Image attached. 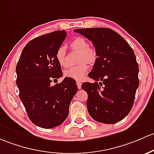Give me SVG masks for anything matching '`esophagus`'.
<instances>
[{
  "label": "esophagus",
  "instance_id": "34e87169",
  "mask_svg": "<svg viewBox=\"0 0 154 154\" xmlns=\"http://www.w3.org/2000/svg\"><path fill=\"white\" fill-rule=\"evenodd\" d=\"M77 88H78V89H80L81 87H82V83H81L80 82H79V81H77Z\"/></svg>",
  "mask_w": 154,
  "mask_h": 154
}]
</instances>
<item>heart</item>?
I'll use <instances>...</instances> for the list:
<instances>
[{"mask_svg": "<svg viewBox=\"0 0 154 154\" xmlns=\"http://www.w3.org/2000/svg\"><path fill=\"white\" fill-rule=\"evenodd\" d=\"M71 48L73 50H77L80 51V61H85L91 63L95 60L96 58V52L95 50L89 47L88 42L86 39L82 37H77L71 42ZM55 58L58 60V63L61 66H66V47L61 45L58 48ZM88 70V66L85 63H82L77 66L68 67L64 70V75L69 78L73 79L75 80H81L85 77L86 73Z\"/></svg>", "mask_w": 154, "mask_h": 154, "instance_id": "1", "label": "heart"}]
</instances>
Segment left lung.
<instances>
[{"label":"left lung","instance_id":"left-lung-1","mask_svg":"<svg viewBox=\"0 0 154 154\" xmlns=\"http://www.w3.org/2000/svg\"><path fill=\"white\" fill-rule=\"evenodd\" d=\"M74 31L92 42L98 56L88 74L96 82L82 85L88 94V111L99 123L119 122L132 108L139 86V67L134 51L121 35L109 28Z\"/></svg>","mask_w":154,"mask_h":154}]
</instances>
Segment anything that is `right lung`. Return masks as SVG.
Returning <instances> with one entry per match:
<instances>
[{"label": "right lung", "instance_id": "add662e5", "mask_svg": "<svg viewBox=\"0 0 154 154\" xmlns=\"http://www.w3.org/2000/svg\"><path fill=\"white\" fill-rule=\"evenodd\" d=\"M66 36L65 30H57L32 39L16 66L20 100L30 121L44 129L58 126L66 119L69 104L77 92L75 80L69 77L50 85L63 75L55 53Z\"/></svg>", "mask_w": 154, "mask_h": 154}]
</instances>
